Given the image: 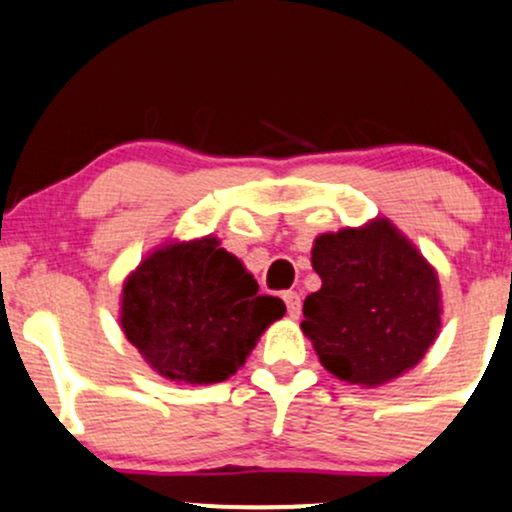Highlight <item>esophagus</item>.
<instances>
[{
	"mask_svg": "<svg viewBox=\"0 0 512 512\" xmlns=\"http://www.w3.org/2000/svg\"><path fill=\"white\" fill-rule=\"evenodd\" d=\"M284 303H286V311H289L291 318H299L301 313V296L296 291H284Z\"/></svg>",
	"mask_w": 512,
	"mask_h": 512,
	"instance_id": "1",
	"label": "esophagus"
}]
</instances>
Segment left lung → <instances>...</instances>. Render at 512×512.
Wrapping results in <instances>:
<instances>
[{
	"instance_id": "1",
	"label": "left lung",
	"mask_w": 512,
	"mask_h": 512,
	"mask_svg": "<svg viewBox=\"0 0 512 512\" xmlns=\"http://www.w3.org/2000/svg\"><path fill=\"white\" fill-rule=\"evenodd\" d=\"M311 262L323 286L303 301L301 328L330 374L376 386L423 359L440 330V282L389 221L320 235Z\"/></svg>"
}]
</instances>
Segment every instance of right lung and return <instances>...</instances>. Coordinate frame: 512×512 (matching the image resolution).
Returning a JSON list of instances; mask_svg holds the SVG:
<instances>
[{"label":"right lung","instance_id":"obj_1","mask_svg":"<svg viewBox=\"0 0 512 512\" xmlns=\"http://www.w3.org/2000/svg\"><path fill=\"white\" fill-rule=\"evenodd\" d=\"M257 289L216 238L167 245L123 284V333L157 374L216 384L243 367L267 325L286 313L282 299Z\"/></svg>","mask_w":512,"mask_h":512}]
</instances>
